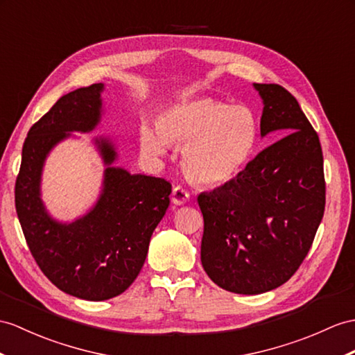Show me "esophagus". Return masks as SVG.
Masks as SVG:
<instances>
[{"label":"esophagus","mask_w":355,"mask_h":355,"mask_svg":"<svg viewBox=\"0 0 355 355\" xmlns=\"http://www.w3.org/2000/svg\"><path fill=\"white\" fill-rule=\"evenodd\" d=\"M189 200V194L187 189H184L182 187H175L171 191V203L176 206H182Z\"/></svg>","instance_id":"34e87169"}]
</instances>
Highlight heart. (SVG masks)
<instances>
[{"instance_id":"obj_1","label":"heart","mask_w":355,"mask_h":355,"mask_svg":"<svg viewBox=\"0 0 355 355\" xmlns=\"http://www.w3.org/2000/svg\"><path fill=\"white\" fill-rule=\"evenodd\" d=\"M157 126L141 125V152L149 158H159L166 155L168 144L184 148V173L205 187H221L236 179L257 140L252 111L211 98L173 103L161 112Z\"/></svg>"}]
</instances>
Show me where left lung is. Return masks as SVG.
I'll list each match as a JSON object with an SVG mask.
<instances>
[{
	"mask_svg": "<svg viewBox=\"0 0 355 355\" xmlns=\"http://www.w3.org/2000/svg\"><path fill=\"white\" fill-rule=\"evenodd\" d=\"M262 99L261 135L280 140L236 179L198 196L202 265L220 288L243 295L286 283L304 261L325 209L319 137L297 99L279 84H253Z\"/></svg>",
	"mask_w": 355,
	"mask_h": 355,
	"instance_id": "left-lung-1",
	"label": "left lung"
}]
</instances>
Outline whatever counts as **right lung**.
Returning a JSON list of instances; mask_svg holds the SVG:
<instances>
[{"label":"right lung","mask_w":355,"mask_h":355,"mask_svg":"<svg viewBox=\"0 0 355 355\" xmlns=\"http://www.w3.org/2000/svg\"><path fill=\"white\" fill-rule=\"evenodd\" d=\"M102 83L60 98L25 138L15 188L16 212L30 252L43 274L69 295L103 301L125 292L140 274L152 233L170 203L171 185L114 166L117 146L107 135L92 143L103 164L102 187L90 209L72 221L49 214L42 198L43 167L55 146L72 132L101 123Z\"/></svg>","instance_id":"obj_1"}]
</instances>
